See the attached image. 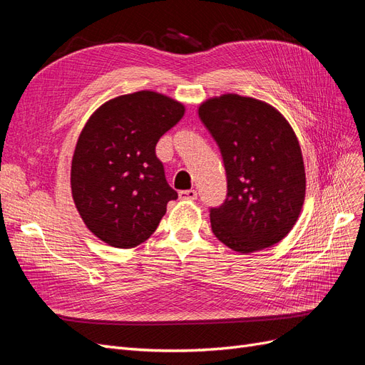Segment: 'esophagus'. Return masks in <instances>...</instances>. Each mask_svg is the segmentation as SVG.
Returning a JSON list of instances; mask_svg holds the SVG:
<instances>
[{
    "label": "esophagus",
    "instance_id": "34e87169",
    "mask_svg": "<svg viewBox=\"0 0 365 365\" xmlns=\"http://www.w3.org/2000/svg\"><path fill=\"white\" fill-rule=\"evenodd\" d=\"M180 197L181 200H189V201H195L197 197L196 190H181L180 192Z\"/></svg>",
    "mask_w": 365,
    "mask_h": 365
}]
</instances>
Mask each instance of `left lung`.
<instances>
[{
  "label": "left lung",
  "instance_id": "left-lung-1",
  "mask_svg": "<svg viewBox=\"0 0 365 365\" xmlns=\"http://www.w3.org/2000/svg\"><path fill=\"white\" fill-rule=\"evenodd\" d=\"M197 114L227 172V200L210 210L215 236L242 254L279 244L306 196L303 155L289 121L272 105L239 94L207 98Z\"/></svg>",
  "mask_w": 365,
  "mask_h": 365
}]
</instances>
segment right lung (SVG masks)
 <instances>
[{
	"mask_svg": "<svg viewBox=\"0 0 365 365\" xmlns=\"http://www.w3.org/2000/svg\"><path fill=\"white\" fill-rule=\"evenodd\" d=\"M184 113L181 102L145 90L114 97L88 118L71 160V195L86 228L105 244H143L178 197L155 146Z\"/></svg>",
	"mask_w": 365,
	"mask_h": 365,
	"instance_id": "obj_1",
	"label": "right lung"
}]
</instances>
